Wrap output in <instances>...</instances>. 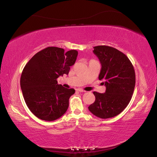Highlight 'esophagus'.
Returning <instances> with one entry per match:
<instances>
[{
  "mask_svg": "<svg viewBox=\"0 0 157 157\" xmlns=\"http://www.w3.org/2000/svg\"><path fill=\"white\" fill-rule=\"evenodd\" d=\"M76 90H77V91H79V92H85L84 90L82 89H80V88H79V89H77Z\"/></svg>",
  "mask_w": 157,
  "mask_h": 157,
  "instance_id": "34e87169",
  "label": "esophagus"
}]
</instances>
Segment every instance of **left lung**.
I'll return each mask as SVG.
<instances>
[{"label": "left lung", "instance_id": "8db88e82", "mask_svg": "<svg viewBox=\"0 0 157 157\" xmlns=\"http://www.w3.org/2000/svg\"><path fill=\"white\" fill-rule=\"evenodd\" d=\"M94 54L102 65L100 80H103L106 91L94 92L95 102L89 107L91 112L98 118H112L121 113L132 99L136 75L132 62L123 52L107 46L94 47Z\"/></svg>", "mask_w": 157, "mask_h": 157}]
</instances>
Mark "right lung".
<instances>
[{
	"instance_id": "obj_1",
	"label": "right lung",
	"mask_w": 157,
	"mask_h": 157,
	"mask_svg": "<svg viewBox=\"0 0 157 157\" xmlns=\"http://www.w3.org/2000/svg\"><path fill=\"white\" fill-rule=\"evenodd\" d=\"M78 52H65L61 48L48 47L39 51L26 63L20 84L28 107L34 116L46 121L59 118L67 111L69 98L75 89L57 84V78L68 75Z\"/></svg>"
}]
</instances>
